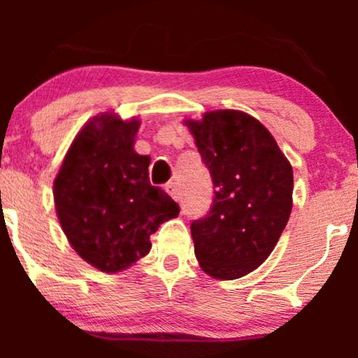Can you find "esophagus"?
Listing matches in <instances>:
<instances>
[{
    "mask_svg": "<svg viewBox=\"0 0 358 358\" xmlns=\"http://www.w3.org/2000/svg\"><path fill=\"white\" fill-rule=\"evenodd\" d=\"M165 190H166L168 193H170L171 199H175V200H180V196H182V193H180L178 185H176L175 182L166 183V185H165Z\"/></svg>",
    "mask_w": 358,
    "mask_h": 358,
    "instance_id": "1",
    "label": "esophagus"
}]
</instances>
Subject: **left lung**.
I'll return each instance as SVG.
<instances>
[{
    "mask_svg": "<svg viewBox=\"0 0 358 358\" xmlns=\"http://www.w3.org/2000/svg\"><path fill=\"white\" fill-rule=\"evenodd\" d=\"M215 196L190 225L200 268L237 279L268 259L293 207V168L257 119L241 110L207 113L188 121Z\"/></svg>",
    "mask_w": 358,
    "mask_h": 358,
    "instance_id": "obj_1",
    "label": "left lung"
}]
</instances>
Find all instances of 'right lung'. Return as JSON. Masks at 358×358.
Wrapping results in <instances>:
<instances>
[{"label": "right lung", "mask_w": 358, "mask_h": 358, "mask_svg": "<svg viewBox=\"0 0 358 358\" xmlns=\"http://www.w3.org/2000/svg\"><path fill=\"white\" fill-rule=\"evenodd\" d=\"M139 122L102 114L73 139L53 182L57 215L76 252L117 273L151 249L159 224L178 217L168 193L150 183V158L133 150Z\"/></svg>", "instance_id": "right-lung-1"}]
</instances>
